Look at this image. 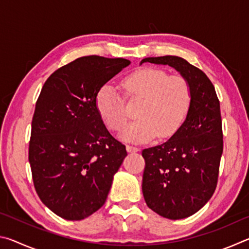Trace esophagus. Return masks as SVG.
<instances>
[{"instance_id":"1","label":"esophagus","mask_w":249,"mask_h":249,"mask_svg":"<svg viewBox=\"0 0 249 249\" xmlns=\"http://www.w3.org/2000/svg\"><path fill=\"white\" fill-rule=\"evenodd\" d=\"M126 149H127L128 153H136V151H138L137 147L133 146V145H127L126 146Z\"/></svg>"}]
</instances>
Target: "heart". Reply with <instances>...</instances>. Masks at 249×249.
<instances>
[{
    "mask_svg": "<svg viewBox=\"0 0 249 249\" xmlns=\"http://www.w3.org/2000/svg\"><path fill=\"white\" fill-rule=\"evenodd\" d=\"M126 99H142L135 114L138 117L122 132L129 142H147L174 135L183 123L192 103V91L182 75H169L157 68H142L129 73L122 82ZM96 107L112 130L124 127L128 119L123 96L114 87L105 84L96 95Z\"/></svg>",
    "mask_w": 249,
    "mask_h": 249,
    "instance_id": "1",
    "label": "heart"
}]
</instances>
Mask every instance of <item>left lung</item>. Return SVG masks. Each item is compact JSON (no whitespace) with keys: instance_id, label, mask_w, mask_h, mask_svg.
<instances>
[{"instance_id":"8db88e82","label":"left lung","mask_w":249,"mask_h":249,"mask_svg":"<svg viewBox=\"0 0 249 249\" xmlns=\"http://www.w3.org/2000/svg\"><path fill=\"white\" fill-rule=\"evenodd\" d=\"M144 62L172 67L191 87L192 103L182 125L166 142L142 151L146 204L159 215L180 220L203 208L215 191L223 153L220 101L206 74L183 58L149 57Z\"/></svg>"}]
</instances>
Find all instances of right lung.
Instances as JSON below:
<instances>
[{
    "label": "right lung",
    "mask_w": 249,
    "mask_h": 249,
    "mask_svg": "<svg viewBox=\"0 0 249 249\" xmlns=\"http://www.w3.org/2000/svg\"><path fill=\"white\" fill-rule=\"evenodd\" d=\"M129 64L123 58H78L54 71L41 89L28 160L39 199L65 220H83L105 203L127 156L105 127L96 95Z\"/></svg>",
    "instance_id": "obj_1"
}]
</instances>
